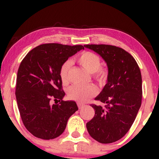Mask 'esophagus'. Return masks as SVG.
Here are the masks:
<instances>
[{
  "label": "esophagus",
  "instance_id": "34e87169",
  "mask_svg": "<svg viewBox=\"0 0 159 159\" xmlns=\"http://www.w3.org/2000/svg\"><path fill=\"white\" fill-rule=\"evenodd\" d=\"M77 105H78V108H79V109H81L82 107H84V105H83V104H81V103L78 102Z\"/></svg>",
  "mask_w": 159,
  "mask_h": 159
}]
</instances>
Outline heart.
I'll use <instances>...</instances> for the list:
<instances>
[{"instance_id": "b5f03b06", "label": "heart", "mask_w": 159, "mask_h": 159, "mask_svg": "<svg viewBox=\"0 0 159 159\" xmlns=\"http://www.w3.org/2000/svg\"><path fill=\"white\" fill-rule=\"evenodd\" d=\"M77 61L87 72L92 73L94 80L103 85L105 83L108 76V72L106 69L101 66L100 57L91 52H84L77 57ZM71 66L70 61H65L60 69V78L62 83L66 84L69 80V69ZM97 93V89L94 85L81 86L73 85L68 90L67 94L70 99L78 102H85L93 98Z\"/></svg>"}]
</instances>
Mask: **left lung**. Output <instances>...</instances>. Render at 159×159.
Instances as JSON below:
<instances>
[{
	"instance_id": "8db88e82",
	"label": "left lung",
	"mask_w": 159,
	"mask_h": 159,
	"mask_svg": "<svg viewBox=\"0 0 159 159\" xmlns=\"http://www.w3.org/2000/svg\"><path fill=\"white\" fill-rule=\"evenodd\" d=\"M99 54L108 68L107 82L92 104L95 115L87 123L90 135L101 143L121 139L129 132L141 105L142 78L134 58L124 49L111 45H85Z\"/></svg>"
}]
</instances>
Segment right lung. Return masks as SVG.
I'll use <instances>...</instances> for the list:
<instances>
[{
	"mask_svg": "<svg viewBox=\"0 0 159 159\" xmlns=\"http://www.w3.org/2000/svg\"><path fill=\"white\" fill-rule=\"evenodd\" d=\"M83 45L42 44L30 51L21 62L16 96L24 125L34 136L44 140L57 138L67 121L78 110L74 101H63L60 69ZM52 98L59 104L51 106Z\"/></svg>",
	"mask_w": 159,
	"mask_h": 159,
	"instance_id": "obj_1",
	"label": "right lung"
}]
</instances>
